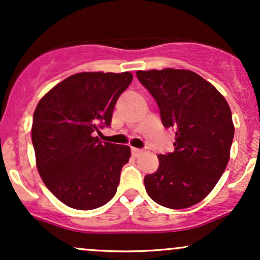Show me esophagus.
Returning a JSON list of instances; mask_svg holds the SVG:
<instances>
[{"mask_svg": "<svg viewBox=\"0 0 260 260\" xmlns=\"http://www.w3.org/2000/svg\"><path fill=\"white\" fill-rule=\"evenodd\" d=\"M143 150L142 149H138V148H132V154L133 156H138L139 154H142Z\"/></svg>", "mask_w": 260, "mask_h": 260, "instance_id": "obj_1", "label": "esophagus"}]
</instances>
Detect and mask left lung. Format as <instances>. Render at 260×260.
<instances>
[{"label": "left lung", "instance_id": "obj_1", "mask_svg": "<svg viewBox=\"0 0 260 260\" xmlns=\"http://www.w3.org/2000/svg\"><path fill=\"white\" fill-rule=\"evenodd\" d=\"M166 128H175V151L159 155V169L144 178L148 196L170 209L189 208L216 186L230 159L235 126L228 101L213 84L188 70L137 72Z\"/></svg>", "mask_w": 260, "mask_h": 260}]
</instances>
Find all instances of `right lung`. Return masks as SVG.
<instances>
[{
  "mask_svg": "<svg viewBox=\"0 0 260 260\" xmlns=\"http://www.w3.org/2000/svg\"><path fill=\"white\" fill-rule=\"evenodd\" d=\"M131 72H82L56 84L41 98L32 116L35 161L45 186L58 201L91 210L111 201L128 145L101 143L95 133L110 126Z\"/></svg>",
  "mask_w": 260,
  "mask_h": 260,
  "instance_id": "1",
  "label": "right lung"
}]
</instances>
